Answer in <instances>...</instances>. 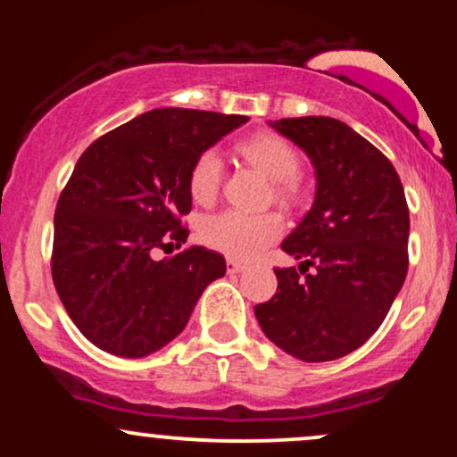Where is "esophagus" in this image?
Masks as SVG:
<instances>
[{
  "label": "esophagus",
  "mask_w": 457,
  "mask_h": 457,
  "mask_svg": "<svg viewBox=\"0 0 457 457\" xmlns=\"http://www.w3.org/2000/svg\"><path fill=\"white\" fill-rule=\"evenodd\" d=\"M243 269H245L243 262H238V260H228V272H232V275H234V272H240Z\"/></svg>",
  "instance_id": "obj_1"
}]
</instances>
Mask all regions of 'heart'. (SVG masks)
Wrapping results in <instances>:
<instances>
[{
  "label": "heart",
  "mask_w": 457,
  "mask_h": 457,
  "mask_svg": "<svg viewBox=\"0 0 457 457\" xmlns=\"http://www.w3.org/2000/svg\"><path fill=\"white\" fill-rule=\"evenodd\" d=\"M240 154L258 165L277 182V193L287 197L295 191V178L301 170L296 150L279 135L262 133L238 145ZM223 180V159L219 150L208 148L197 156L188 174V191L197 204H211ZM283 219L277 212L221 211L199 225V238L206 246L229 260H253L283 234Z\"/></svg>",
  "instance_id": "obj_1"
}]
</instances>
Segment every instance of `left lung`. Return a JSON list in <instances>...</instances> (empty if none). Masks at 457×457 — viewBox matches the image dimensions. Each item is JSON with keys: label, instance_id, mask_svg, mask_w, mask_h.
<instances>
[{"label": "left lung", "instance_id": "1", "mask_svg": "<svg viewBox=\"0 0 457 457\" xmlns=\"http://www.w3.org/2000/svg\"><path fill=\"white\" fill-rule=\"evenodd\" d=\"M270 127L312 159L316 197L281 243L301 264L275 269L277 292L255 318L283 353L322 363L363 345L402 290L408 204L391 161L348 124L307 115Z\"/></svg>", "mask_w": 457, "mask_h": 457}]
</instances>
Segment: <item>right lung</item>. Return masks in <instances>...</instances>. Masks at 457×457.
I'll return each mask as SVG.
<instances>
[{"instance_id":"add662e5","label":"right lung","mask_w":457,"mask_h":457,"mask_svg":"<svg viewBox=\"0 0 457 457\" xmlns=\"http://www.w3.org/2000/svg\"><path fill=\"white\" fill-rule=\"evenodd\" d=\"M246 115L152 109L79 156L57 199L51 275L68 316L96 348L141 359L182 333L199 296L225 275L221 253L188 246V174ZM167 253V251H165Z\"/></svg>"}]
</instances>
